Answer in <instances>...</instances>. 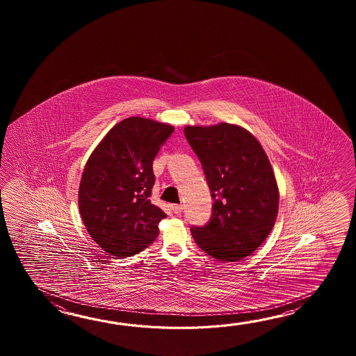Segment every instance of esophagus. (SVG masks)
Instances as JSON below:
<instances>
[{
  "label": "esophagus",
  "instance_id": "obj_1",
  "mask_svg": "<svg viewBox=\"0 0 356 356\" xmlns=\"http://www.w3.org/2000/svg\"><path fill=\"white\" fill-rule=\"evenodd\" d=\"M172 210L178 215V213H181L183 211V206L181 204H175V206H172Z\"/></svg>",
  "mask_w": 356,
  "mask_h": 356
}]
</instances>
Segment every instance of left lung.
<instances>
[{
  "label": "left lung",
  "instance_id": "left-lung-1",
  "mask_svg": "<svg viewBox=\"0 0 356 356\" xmlns=\"http://www.w3.org/2000/svg\"><path fill=\"white\" fill-rule=\"evenodd\" d=\"M211 192V218L192 227L197 245L220 261L248 257L265 242L279 210L273 168L256 137L235 124L187 126Z\"/></svg>",
  "mask_w": 356,
  "mask_h": 356
}]
</instances>
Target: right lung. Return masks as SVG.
<instances>
[{
    "label": "right lung",
    "mask_w": 356,
    "mask_h": 356,
    "mask_svg": "<svg viewBox=\"0 0 356 356\" xmlns=\"http://www.w3.org/2000/svg\"><path fill=\"white\" fill-rule=\"evenodd\" d=\"M175 129L131 117L111 129L83 169L79 209L92 241L106 253L129 257L159 235L167 213L152 204V161Z\"/></svg>",
    "instance_id": "add662e5"
}]
</instances>
